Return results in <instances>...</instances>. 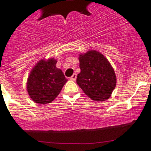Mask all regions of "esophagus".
<instances>
[{
    "label": "esophagus",
    "instance_id": "1",
    "mask_svg": "<svg viewBox=\"0 0 151 151\" xmlns=\"http://www.w3.org/2000/svg\"><path fill=\"white\" fill-rule=\"evenodd\" d=\"M76 77H77V75H76V73H74V74H73V76H72V77H71V78H70V79H71V80H73V81H75V80L76 79Z\"/></svg>",
    "mask_w": 151,
    "mask_h": 151
}]
</instances>
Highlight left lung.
Wrapping results in <instances>:
<instances>
[{"label":"left lung","instance_id":"left-lung-1","mask_svg":"<svg viewBox=\"0 0 151 151\" xmlns=\"http://www.w3.org/2000/svg\"><path fill=\"white\" fill-rule=\"evenodd\" d=\"M81 69L76 82L88 97L94 101L109 99L116 85L115 71L106 57L90 50L78 57Z\"/></svg>","mask_w":151,"mask_h":151}]
</instances>
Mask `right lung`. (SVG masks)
I'll return each mask as SVG.
<instances>
[{
  "instance_id": "1",
  "label": "right lung",
  "mask_w": 151,
  "mask_h": 151,
  "mask_svg": "<svg viewBox=\"0 0 151 151\" xmlns=\"http://www.w3.org/2000/svg\"><path fill=\"white\" fill-rule=\"evenodd\" d=\"M57 62L54 58L40 60L29 73L26 88L30 98L36 104L51 103L67 82L62 70L56 66Z\"/></svg>"
}]
</instances>
